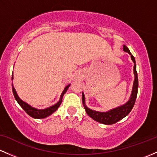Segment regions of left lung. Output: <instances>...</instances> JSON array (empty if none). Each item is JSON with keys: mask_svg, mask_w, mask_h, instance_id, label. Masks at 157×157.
Listing matches in <instances>:
<instances>
[{"mask_svg": "<svg viewBox=\"0 0 157 157\" xmlns=\"http://www.w3.org/2000/svg\"><path fill=\"white\" fill-rule=\"evenodd\" d=\"M123 51H125V52H128L129 54H131V58H132L134 63H135V66H134L135 81H134L133 88H132V92L129 101L125 104L119 106V107L116 108V109H111V110L108 111L106 113L98 112V111L92 110V109H90L89 108L87 107L85 103V95L82 93V103H83V106L85 107L87 113L94 120L97 121V122H100V123L105 124V125H112V124L116 123V122H119V120L123 119L124 117H125L131 112L132 108H133L135 101H136L137 94H138V73H137L136 71V65H135V59L133 55L131 54L129 49L125 45H123Z\"/></svg>", "mask_w": 157, "mask_h": 157, "instance_id": "left-lung-1", "label": "left lung"}]
</instances>
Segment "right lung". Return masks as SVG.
Here are the masks:
<instances>
[{
	"label": "right lung",
	"mask_w": 157,
	"mask_h": 157,
	"mask_svg": "<svg viewBox=\"0 0 157 157\" xmlns=\"http://www.w3.org/2000/svg\"><path fill=\"white\" fill-rule=\"evenodd\" d=\"M12 80H13V75H12ZM69 86H70V84H69V85H68L66 87L65 89H64L63 91L62 94H61L60 100H59V101H58L56 104L54 105V106H50V107L47 108V109H35V108L31 106L30 105L27 104L26 103L23 102V101H22V100L19 98L18 95H17V91H16L13 85V83H12V90H13V93L15 99L17 100V101L18 102L19 104L20 105L21 107H22V109L25 110V112L27 114L29 115L31 117L35 118V119H44V118L48 117V116H49L50 115L52 114L53 113H54L55 111L57 109V108L60 106L61 103H62V99H63V94L66 93V92H67V90L68 88H69Z\"/></svg>",
	"instance_id": "obj_1"
}]
</instances>
